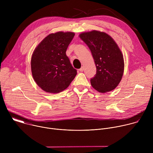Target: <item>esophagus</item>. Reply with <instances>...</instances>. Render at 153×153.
<instances>
[{
	"label": "esophagus",
	"mask_w": 153,
	"mask_h": 153,
	"mask_svg": "<svg viewBox=\"0 0 153 153\" xmlns=\"http://www.w3.org/2000/svg\"><path fill=\"white\" fill-rule=\"evenodd\" d=\"M83 70H84V68H83V67H81V68H80V69H79V71H80V72H83Z\"/></svg>",
	"instance_id": "esophagus-1"
}]
</instances>
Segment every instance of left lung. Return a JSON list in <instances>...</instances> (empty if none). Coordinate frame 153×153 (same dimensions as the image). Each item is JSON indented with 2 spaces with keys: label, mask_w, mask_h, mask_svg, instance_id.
<instances>
[{
  "label": "left lung",
  "mask_w": 153,
  "mask_h": 153,
  "mask_svg": "<svg viewBox=\"0 0 153 153\" xmlns=\"http://www.w3.org/2000/svg\"><path fill=\"white\" fill-rule=\"evenodd\" d=\"M79 37L90 48L96 67V74L90 80L93 88L105 93L114 90L124 71V59L114 40L107 33L93 30L83 32Z\"/></svg>",
  "instance_id": "obj_1"
}]
</instances>
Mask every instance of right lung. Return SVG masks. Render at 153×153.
<instances>
[{
    "mask_svg": "<svg viewBox=\"0 0 153 153\" xmlns=\"http://www.w3.org/2000/svg\"><path fill=\"white\" fill-rule=\"evenodd\" d=\"M73 32L59 31L43 39L33 51L31 60L33 77L40 88L50 93L67 89L77 71L66 55Z\"/></svg>",
    "mask_w": 153,
    "mask_h": 153,
    "instance_id": "add662e5",
    "label": "right lung"
}]
</instances>
